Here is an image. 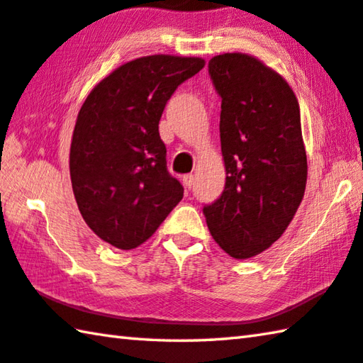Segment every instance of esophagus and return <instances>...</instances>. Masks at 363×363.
Returning a JSON list of instances; mask_svg holds the SVG:
<instances>
[{
    "label": "esophagus",
    "mask_w": 363,
    "mask_h": 363,
    "mask_svg": "<svg viewBox=\"0 0 363 363\" xmlns=\"http://www.w3.org/2000/svg\"><path fill=\"white\" fill-rule=\"evenodd\" d=\"M194 182H196V177L193 174H188L183 177V185H185V188L191 189L194 186Z\"/></svg>",
    "instance_id": "34e87169"
}]
</instances>
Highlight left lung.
<instances>
[{
	"label": "left lung",
	"instance_id": "obj_1",
	"mask_svg": "<svg viewBox=\"0 0 363 363\" xmlns=\"http://www.w3.org/2000/svg\"><path fill=\"white\" fill-rule=\"evenodd\" d=\"M208 73L221 97L226 183L204 215L215 242L247 259L282 236L303 201L308 159L300 105L289 82L253 55H215Z\"/></svg>",
	"mask_w": 363,
	"mask_h": 363
}]
</instances>
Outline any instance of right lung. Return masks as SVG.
<instances>
[{
  "label": "right lung",
  "instance_id": "add662e5",
  "mask_svg": "<svg viewBox=\"0 0 363 363\" xmlns=\"http://www.w3.org/2000/svg\"><path fill=\"white\" fill-rule=\"evenodd\" d=\"M201 57L155 54L118 67L95 86L76 118L69 177L82 218L121 250L142 245L183 198L159 137L164 106Z\"/></svg>",
  "mask_w": 363,
  "mask_h": 363
}]
</instances>
